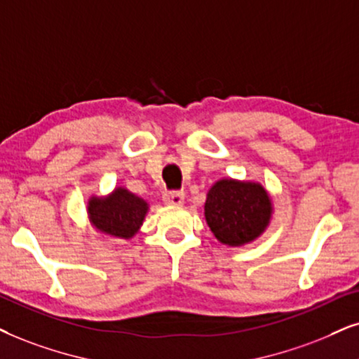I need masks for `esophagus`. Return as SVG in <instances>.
<instances>
[{
	"mask_svg": "<svg viewBox=\"0 0 359 359\" xmlns=\"http://www.w3.org/2000/svg\"><path fill=\"white\" fill-rule=\"evenodd\" d=\"M164 202L167 205L179 207L184 203V194L182 192H165L164 194Z\"/></svg>",
	"mask_w": 359,
	"mask_h": 359,
	"instance_id": "obj_1",
	"label": "esophagus"
}]
</instances>
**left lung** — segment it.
Returning <instances> with one entry per match:
<instances>
[{
	"instance_id": "obj_1",
	"label": "left lung",
	"mask_w": 359,
	"mask_h": 359,
	"mask_svg": "<svg viewBox=\"0 0 359 359\" xmlns=\"http://www.w3.org/2000/svg\"><path fill=\"white\" fill-rule=\"evenodd\" d=\"M203 210L207 225L220 243L242 247L265 232L273 205L262 184L220 179L208 190Z\"/></svg>"
}]
</instances>
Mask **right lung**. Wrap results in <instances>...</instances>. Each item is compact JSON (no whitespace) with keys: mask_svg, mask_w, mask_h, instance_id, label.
<instances>
[{"mask_svg":"<svg viewBox=\"0 0 359 359\" xmlns=\"http://www.w3.org/2000/svg\"><path fill=\"white\" fill-rule=\"evenodd\" d=\"M147 212L149 203L124 187H116L106 197H90L88 202L90 225L114 238H133Z\"/></svg>","mask_w":359,"mask_h":359,"instance_id":"obj_1","label":"right lung"}]
</instances>
